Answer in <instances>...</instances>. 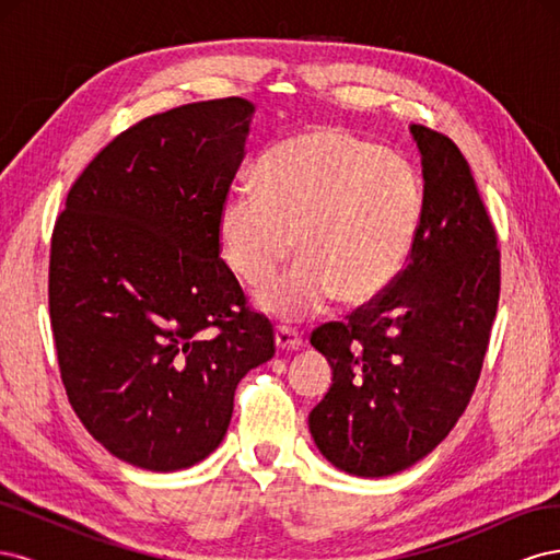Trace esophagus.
<instances>
[{"mask_svg": "<svg viewBox=\"0 0 560 560\" xmlns=\"http://www.w3.org/2000/svg\"><path fill=\"white\" fill-rule=\"evenodd\" d=\"M276 346H278V350H299L301 348V336H299L296 329L278 327L276 329Z\"/></svg>", "mask_w": 560, "mask_h": 560, "instance_id": "34e87169", "label": "esophagus"}]
</instances>
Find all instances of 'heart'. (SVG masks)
Listing matches in <instances>:
<instances>
[{
  "mask_svg": "<svg viewBox=\"0 0 560 560\" xmlns=\"http://www.w3.org/2000/svg\"><path fill=\"white\" fill-rule=\"evenodd\" d=\"M422 186L413 167L338 128H317L270 147L257 186H238L219 208V254L257 292V306L284 322L325 311L338 296L364 306L409 264L420 224Z\"/></svg>",
  "mask_w": 560,
  "mask_h": 560,
  "instance_id": "1",
  "label": "heart"
}]
</instances>
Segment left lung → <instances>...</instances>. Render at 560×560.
Segmentation results:
<instances>
[{"label": "left lung", "mask_w": 560, "mask_h": 560, "mask_svg": "<svg viewBox=\"0 0 560 560\" xmlns=\"http://www.w3.org/2000/svg\"><path fill=\"white\" fill-rule=\"evenodd\" d=\"M422 159V224L387 292L311 334L334 378L308 416L315 446L354 477L422 460L477 387L500 299V249L477 182L446 135L411 126Z\"/></svg>", "instance_id": "obj_1"}]
</instances>
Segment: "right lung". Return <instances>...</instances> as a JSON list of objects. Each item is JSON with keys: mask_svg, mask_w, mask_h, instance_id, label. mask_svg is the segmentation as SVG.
I'll return each instance as SVG.
<instances>
[{"mask_svg": "<svg viewBox=\"0 0 560 560\" xmlns=\"http://www.w3.org/2000/svg\"><path fill=\"white\" fill-rule=\"evenodd\" d=\"M252 114L224 97L144 118L89 163L56 222L48 308L62 385L128 465L206 460L241 378L276 354L273 325L247 308L217 241Z\"/></svg>", "mask_w": 560, "mask_h": 560, "instance_id": "right-lung-1", "label": "right lung"}]
</instances>
